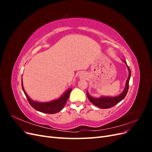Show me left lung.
Returning <instances> with one entry per match:
<instances>
[{
	"label": "left lung",
	"mask_w": 152,
	"mask_h": 152,
	"mask_svg": "<svg viewBox=\"0 0 152 152\" xmlns=\"http://www.w3.org/2000/svg\"><path fill=\"white\" fill-rule=\"evenodd\" d=\"M122 61L125 63L127 65V63L126 61H124V59H122ZM127 69L129 70V77L127 78V79L126 80V86L125 88H124V91L122 93L119 94L117 96H115V97H108V96H101L99 98H94L92 97L91 96H90L88 93V92L87 91V98L89 99L90 102L94 104L96 107H98V108H102V109H107L111 108L113 106L116 105L118 104L119 102H121L122 99H124V98L126 97V96L128 92L129 89V82L130 80V77H131V70L130 68H129L128 65H127Z\"/></svg>",
	"instance_id": "left-lung-1"
}]
</instances>
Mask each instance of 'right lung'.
<instances>
[{
	"instance_id": "1",
	"label": "right lung",
	"mask_w": 152,
	"mask_h": 152,
	"mask_svg": "<svg viewBox=\"0 0 152 152\" xmlns=\"http://www.w3.org/2000/svg\"><path fill=\"white\" fill-rule=\"evenodd\" d=\"M21 86H22L23 91L27 99H28V102L31 107L39 112L44 113H49V114L56 113L61 111V110L63 109V108L64 107V106L65 105L72 91V89H68L66 91H65V93H64L60 98L57 99H55L49 102L42 103V102H35V101L32 100L29 97L24 89L23 85L22 79H21Z\"/></svg>"
}]
</instances>
